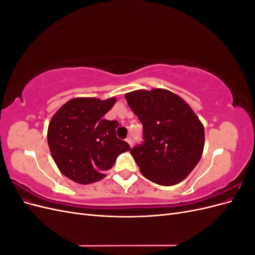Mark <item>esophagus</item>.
I'll use <instances>...</instances> for the list:
<instances>
[{
  "instance_id": "1",
  "label": "esophagus",
  "mask_w": 255,
  "mask_h": 255,
  "mask_svg": "<svg viewBox=\"0 0 255 255\" xmlns=\"http://www.w3.org/2000/svg\"><path fill=\"white\" fill-rule=\"evenodd\" d=\"M126 141L129 144V146H132V144H133V142H132V139H130V137H128L127 139H126Z\"/></svg>"
}]
</instances>
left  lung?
<instances>
[{
    "label": "left lung",
    "instance_id": "8db88e82",
    "mask_svg": "<svg viewBox=\"0 0 255 255\" xmlns=\"http://www.w3.org/2000/svg\"><path fill=\"white\" fill-rule=\"evenodd\" d=\"M126 99L143 126L144 142L130 150L143 176L163 186L186 179L204 149V127L195 112L163 88L134 90Z\"/></svg>",
    "mask_w": 255,
    "mask_h": 255
}]
</instances>
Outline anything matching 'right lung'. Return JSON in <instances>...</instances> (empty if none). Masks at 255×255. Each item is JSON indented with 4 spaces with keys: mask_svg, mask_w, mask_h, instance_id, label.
Segmentation results:
<instances>
[{
    "mask_svg": "<svg viewBox=\"0 0 255 255\" xmlns=\"http://www.w3.org/2000/svg\"><path fill=\"white\" fill-rule=\"evenodd\" d=\"M117 99L74 98L53 115L48 144L59 171L75 183L102 180L121 153L130 148L117 138L118 121L103 119Z\"/></svg>",
    "mask_w": 255,
    "mask_h": 255,
    "instance_id": "1",
    "label": "right lung"
}]
</instances>
